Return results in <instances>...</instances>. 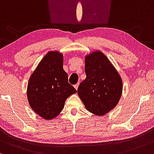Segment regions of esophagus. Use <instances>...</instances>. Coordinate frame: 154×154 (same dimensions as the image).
I'll return each mask as SVG.
<instances>
[{"mask_svg": "<svg viewBox=\"0 0 154 154\" xmlns=\"http://www.w3.org/2000/svg\"><path fill=\"white\" fill-rule=\"evenodd\" d=\"M79 83H78V84H75V85H74V87H75V89H78V88H79Z\"/></svg>", "mask_w": 154, "mask_h": 154, "instance_id": "obj_1", "label": "esophagus"}]
</instances>
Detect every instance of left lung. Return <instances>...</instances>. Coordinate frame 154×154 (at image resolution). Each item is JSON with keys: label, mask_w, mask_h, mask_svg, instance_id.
<instances>
[{"label": "left lung", "mask_w": 154, "mask_h": 154, "mask_svg": "<svg viewBox=\"0 0 154 154\" xmlns=\"http://www.w3.org/2000/svg\"><path fill=\"white\" fill-rule=\"evenodd\" d=\"M86 78L81 83L78 94L86 110L103 116L116 106L123 89L122 78L107 57L95 51L85 57Z\"/></svg>", "instance_id": "left-lung-1"}]
</instances>
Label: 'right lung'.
Instances as JSON below:
<instances>
[{
	"mask_svg": "<svg viewBox=\"0 0 154 154\" xmlns=\"http://www.w3.org/2000/svg\"><path fill=\"white\" fill-rule=\"evenodd\" d=\"M63 69V54L49 51L29 79L27 96L30 108L41 118L50 120L63 110L65 100L77 92L68 83Z\"/></svg>",
	"mask_w": 154,
	"mask_h": 154,
	"instance_id": "right-lung-1",
	"label": "right lung"
}]
</instances>
